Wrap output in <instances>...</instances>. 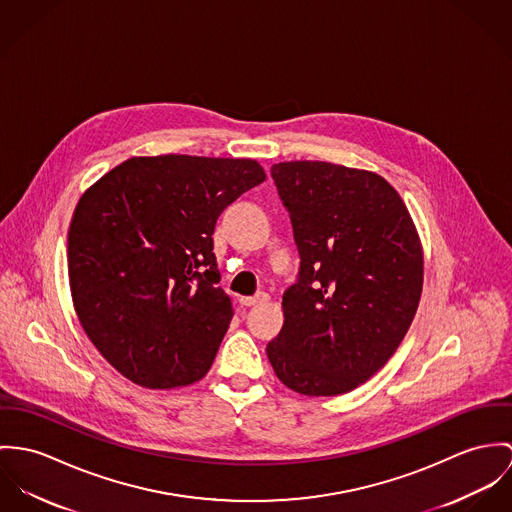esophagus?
Masks as SVG:
<instances>
[{"label":"esophagus","instance_id":"esophagus-1","mask_svg":"<svg viewBox=\"0 0 512 512\" xmlns=\"http://www.w3.org/2000/svg\"><path fill=\"white\" fill-rule=\"evenodd\" d=\"M267 300H269V294H267V292H259V294H255V296H243V298H239V304L245 306V308H249V306L263 304V302H267Z\"/></svg>","mask_w":512,"mask_h":512}]
</instances>
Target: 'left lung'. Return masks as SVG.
<instances>
[{
	"label": "left lung",
	"instance_id": "left-lung-1",
	"mask_svg": "<svg viewBox=\"0 0 512 512\" xmlns=\"http://www.w3.org/2000/svg\"><path fill=\"white\" fill-rule=\"evenodd\" d=\"M300 253L267 345L288 389L336 397L371 379L404 340L424 283V253L397 190L377 172L324 161L273 165Z\"/></svg>",
	"mask_w": 512,
	"mask_h": 512
}]
</instances>
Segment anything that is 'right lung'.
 <instances>
[{"instance_id":"add662e5","label":"right lung","mask_w":512,"mask_h":512,"mask_svg":"<svg viewBox=\"0 0 512 512\" xmlns=\"http://www.w3.org/2000/svg\"><path fill=\"white\" fill-rule=\"evenodd\" d=\"M265 178L253 159L131 157L82 194L68 229L72 304L125 379L174 389L208 373L233 318L214 228Z\"/></svg>"}]
</instances>
